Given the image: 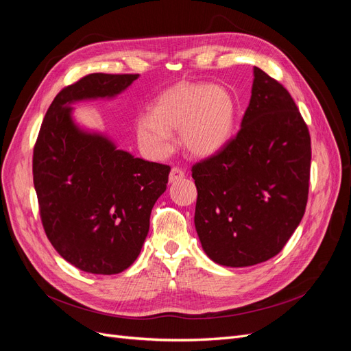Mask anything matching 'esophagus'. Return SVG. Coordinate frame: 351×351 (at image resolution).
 Here are the masks:
<instances>
[{"label": "esophagus", "mask_w": 351, "mask_h": 351, "mask_svg": "<svg viewBox=\"0 0 351 351\" xmlns=\"http://www.w3.org/2000/svg\"><path fill=\"white\" fill-rule=\"evenodd\" d=\"M183 177H184V171H183V169L174 167V168L171 169V173H169L168 180H169V183H176V182H178V180H182Z\"/></svg>", "instance_id": "obj_1"}]
</instances>
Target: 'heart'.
Returning a JSON list of instances; mask_svg holds the SVG:
<instances>
[{"instance_id": "heart-1", "label": "heart", "mask_w": 351, "mask_h": 351, "mask_svg": "<svg viewBox=\"0 0 351 351\" xmlns=\"http://www.w3.org/2000/svg\"><path fill=\"white\" fill-rule=\"evenodd\" d=\"M237 119L232 95L209 83H183L159 99L154 112L136 120L137 142L145 154L162 159L174 151L173 130L180 129L186 149L195 156H212L224 149Z\"/></svg>"}]
</instances>
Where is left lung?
I'll return each mask as SVG.
<instances>
[{
  "label": "left lung",
  "mask_w": 351,
  "mask_h": 351,
  "mask_svg": "<svg viewBox=\"0 0 351 351\" xmlns=\"http://www.w3.org/2000/svg\"><path fill=\"white\" fill-rule=\"evenodd\" d=\"M241 129L224 149L193 165L195 227L208 256L243 268L278 254L304 215L311 136L281 83L253 67Z\"/></svg>",
  "instance_id": "left-lung-1"
}]
</instances>
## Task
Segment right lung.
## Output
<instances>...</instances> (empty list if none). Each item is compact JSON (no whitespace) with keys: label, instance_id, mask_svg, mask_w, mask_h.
Listing matches in <instances>:
<instances>
[{"label":"right lung","instance_id":"obj_1","mask_svg":"<svg viewBox=\"0 0 351 351\" xmlns=\"http://www.w3.org/2000/svg\"><path fill=\"white\" fill-rule=\"evenodd\" d=\"M137 77L93 73L62 89L34 149V184L47 237L62 259L89 274H119L137 259L171 168L134 158L107 134L83 129L71 105L115 98Z\"/></svg>","mask_w":351,"mask_h":351}]
</instances>
